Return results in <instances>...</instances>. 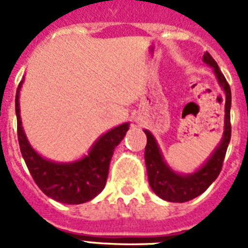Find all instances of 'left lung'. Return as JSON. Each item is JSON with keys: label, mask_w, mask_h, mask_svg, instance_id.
<instances>
[{"label": "left lung", "mask_w": 248, "mask_h": 248, "mask_svg": "<svg viewBox=\"0 0 248 248\" xmlns=\"http://www.w3.org/2000/svg\"><path fill=\"white\" fill-rule=\"evenodd\" d=\"M203 62L214 68L216 77L219 79L220 86L223 87L227 95L225 101V126H224V136L221 143L217 147L211 158L207 163L198 170L193 175H179L173 172L169 166L163 161L161 152H159L155 138L148 130H144L147 135V147H145V165H147L148 179L153 192L162 200L169 202H177L183 203L186 201L196 198L212 184V181L219 176L220 171L223 169V162L225 158L228 145L231 141L232 136V124H231V104L232 93L231 86L227 82V79L217 67L214 58L208 52L203 55Z\"/></svg>", "instance_id": "left-lung-1"}]
</instances>
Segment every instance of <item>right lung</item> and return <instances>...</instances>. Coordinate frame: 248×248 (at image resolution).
I'll return each instance as SVG.
<instances>
[{
  "label": "right lung",
  "instance_id": "1",
  "mask_svg": "<svg viewBox=\"0 0 248 248\" xmlns=\"http://www.w3.org/2000/svg\"><path fill=\"white\" fill-rule=\"evenodd\" d=\"M15 97V112L17 121V140L25 165L38 188L52 200L67 204L85 203L93 200L104 189L108 179L109 165L114 149L122 141L128 130L124 124L108 131L97 140L89 155L75 163H55L44 159L29 145L23 131L19 109V90Z\"/></svg>",
  "mask_w": 248,
  "mask_h": 248
}]
</instances>
